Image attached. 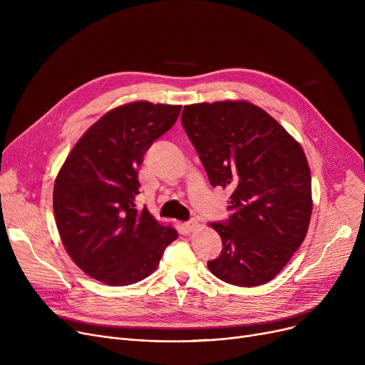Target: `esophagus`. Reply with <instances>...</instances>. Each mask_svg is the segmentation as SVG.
<instances>
[{"instance_id":"34e87169","label":"esophagus","mask_w":365,"mask_h":365,"mask_svg":"<svg viewBox=\"0 0 365 365\" xmlns=\"http://www.w3.org/2000/svg\"><path fill=\"white\" fill-rule=\"evenodd\" d=\"M198 226H200V223L197 219H190V220L185 222V227L187 229V231H195Z\"/></svg>"}]
</instances>
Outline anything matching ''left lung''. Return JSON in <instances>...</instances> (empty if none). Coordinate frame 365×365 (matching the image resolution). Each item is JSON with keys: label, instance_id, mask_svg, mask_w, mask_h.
<instances>
[{"label": "left lung", "instance_id": "8db88e82", "mask_svg": "<svg viewBox=\"0 0 365 365\" xmlns=\"http://www.w3.org/2000/svg\"><path fill=\"white\" fill-rule=\"evenodd\" d=\"M182 124L212 186L232 190V215L212 223L223 248L208 269L227 284H266L308 232L312 187L302 146L269 113L245 101L187 105Z\"/></svg>", "mask_w": 365, "mask_h": 365}]
</instances>
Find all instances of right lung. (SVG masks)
<instances>
[{"label":"right lung","mask_w":365,"mask_h":365,"mask_svg":"<svg viewBox=\"0 0 365 365\" xmlns=\"http://www.w3.org/2000/svg\"><path fill=\"white\" fill-rule=\"evenodd\" d=\"M182 106L133 102L94 123L54 182L56 225L71 259L88 277L130 285L149 277L178 231L136 208L138 168L175 125Z\"/></svg>","instance_id":"1"}]
</instances>
